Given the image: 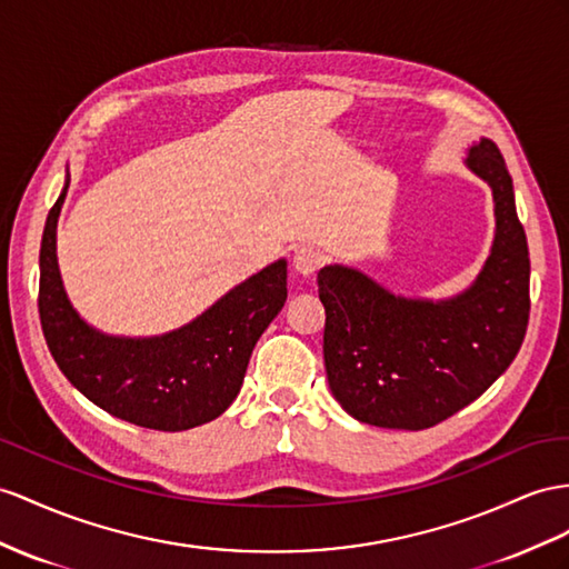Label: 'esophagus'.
<instances>
[{
	"mask_svg": "<svg viewBox=\"0 0 569 569\" xmlns=\"http://www.w3.org/2000/svg\"><path fill=\"white\" fill-rule=\"evenodd\" d=\"M293 267L302 276H312V273H317L319 269L325 267V254L319 252L317 247L302 244V247H298L296 254H293Z\"/></svg>",
	"mask_w": 569,
	"mask_h": 569,
	"instance_id": "34e87169",
	"label": "esophagus"
}]
</instances>
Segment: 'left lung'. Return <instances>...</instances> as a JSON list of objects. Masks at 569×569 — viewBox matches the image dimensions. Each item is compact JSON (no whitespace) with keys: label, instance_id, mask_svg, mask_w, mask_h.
<instances>
[{"label":"left lung","instance_id":"obj_1","mask_svg":"<svg viewBox=\"0 0 569 569\" xmlns=\"http://www.w3.org/2000/svg\"><path fill=\"white\" fill-rule=\"evenodd\" d=\"M466 163L495 199V244L478 281L445 302L406 300L346 267L319 271L325 366L343 411L377 428L426 430L476 401L509 368L529 327V247L512 178L483 139Z\"/></svg>","mask_w":569,"mask_h":569}]
</instances>
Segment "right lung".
<instances>
[{
  "label": "right lung",
  "instance_id": "add662e5",
  "mask_svg": "<svg viewBox=\"0 0 569 569\" xmlns=\"http://www.w3.org/2000/svg\"><path fill=\"white\" fill-rule=\"evenodd\" d=\"M40 244L38 312L50 353L86 399L141 428L178 432L221 416L238 397L252 348L286 302V261L230 290L192 325L158 339H112L71 310L54 254L57 216Z\"/></svg>",
  "mask_w": 569,
  "mask_h": 569
}]
</instances>
